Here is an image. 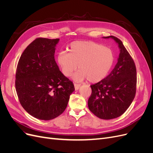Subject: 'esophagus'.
<instances>
[{"label":"esophagus","mask_w":153,"mask_h":153,"mask_svg":"<svg viewBox=\"0 0 153 153\" xmlns=\"http://www.w3.org/2000/svg\"><path fill=\"white\" fill-rule=\"evenodd\" d=\"M74 86H75V90H76V91H77V90L79 89V88H80V84H74Z\"/></svg>","instance_id":"esophagus-1"}]
</instances>
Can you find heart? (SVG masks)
<instances>
[{
    "mask_svg": "<svg viewBox=\"0 0 153 153\" xmlns=\"http://www.w3.org/2000/svg\"><path fill=\"white\" fill-rule=\"evenodd\" d=\"M67 52H60L57 61L66 76H70L77 68L80 69L73 75L76 82L85 80L91 83L103 80L112 69L114 61L112 50L91 41L72 42Z\"/></svg>",
    "mask_w": 153,
    "mask_h": 153,
    "instance_id": "b5f03b06",
    "label": "heart"
}]
</instances>
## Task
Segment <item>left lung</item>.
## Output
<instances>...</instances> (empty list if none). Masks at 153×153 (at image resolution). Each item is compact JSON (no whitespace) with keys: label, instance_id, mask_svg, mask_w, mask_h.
<instances>
[{"label":"left lung","instance_id":"1","mask_svg":"<svg viewBox=\"0 0 153 153\" xmlns=\"http://www.w3.org/2000/svg\"><path fill=\"white\" fill-rule=\"evenodd\" d=\"M103 38L113 39L118 45L120 53L116 65L109 75L91 85L92 94L88 106L96 116L108 120L121 116L131 104L136 93L137 70L121 40L113 36Z\"/></svg>","mask_w":153,"mask_h":153}]
</instances>
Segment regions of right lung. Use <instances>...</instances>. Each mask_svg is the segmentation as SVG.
<instances>
[{
  "label": "right lung",
  "mask_w": 153,
  "mask_h": 153,
  "mask_svg": "<svg viewBox=\"0 0 153 153\" xmlns=\"http://www.w3.org/2000/svg\"><path fill=\"white\" fill-rule=\"evenodd\" d=\"M59 41L36 39L24 51L16 68L15 87L20 104L32 116L45 121L62 114L75 91L55 61Z\"/></svg>",
  "instance_id": "1"
}]
</instances>
